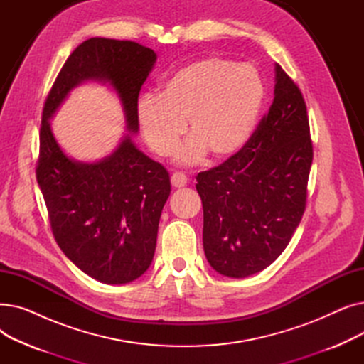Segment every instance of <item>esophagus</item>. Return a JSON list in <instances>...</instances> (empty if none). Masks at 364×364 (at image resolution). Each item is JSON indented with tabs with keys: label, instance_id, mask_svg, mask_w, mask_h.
<instances>
[{
	"label": "esophagus",
	"instance_id": "esophagus-1",
	"mask_svg": "<svg viewBox=\"0 0 364 364\" xmlns=\"http://www.w3.org/2000/svg\"><path fill=\"white\" fill-rule=\"evenodd\" d=\"M171 184H172V187H176V188L187 186L186 174H183V172H174V174L171 176Z\"/></svg>",
	"mask_w": 364,
	"mask_h": 364
}]
</instances>
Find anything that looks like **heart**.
<instances>
[{
	"label": "heart",
	"instance_id": "obj_1",
	"mask_svg": "<svg viewBox=\"0 0 364 364\" xmlns=\"http://www.w3.org/2000/svg\"><path fill=\"white\" fill-rule=\"evenodd\" d=\"M264 102L259 73L221 57L188 63L161 84L159 95L137 103V119L149 147L159 156L172 153L184 132L190 137L176 153L183 165L202 162L208 153L225 161L250 140Z\"/></svg>",
	"mask_w": 364,
	"mask_h": 364
}]
</instances>
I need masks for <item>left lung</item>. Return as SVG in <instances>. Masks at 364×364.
Segmentation results:
<instances>
[{"instance_id":"left-lung-1","label":"left lung","mask_w":364,"mask_h":364,"mask_svg":"<svg viewBox=\"0 0 364 364\" xmlns=\"http://www.w3.org/2000/svg\"><path fill=\"white\" fill-rule=\"evenodd\" d=\"M274 73L273 103L251 139L196 177L205 255L225 277L243 279L274 262L305 209L313 162L307 107L279 65Z\"/></svg>"}]
</instances>
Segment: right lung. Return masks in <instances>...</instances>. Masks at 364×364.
Masks as SVG:
<instances>
[{"instance_id": "add662e5", "label": "right lung", "mask_w": 364, "mask_h": 364, "mask_svg": "<svg viewBox=\"0 0 364 364\" xmlns=\"http://www.w3.org/2000/svg\"><path fill=\"white\" fill-rule=\"evenodd\" d=\"M156 59L137 43L90 38L69 55L43 110L36 181L53 235L80 270L107 284H125L147 272L171 193L168 171L131 139L139 132V94ZM85 82L114 90L127 124L117 149L94 163L68 157L49 124L70 91Z\"/></svg>"}]
</instances>
